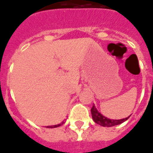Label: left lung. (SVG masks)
Returning <instances> with one entry per match:
<instances>
[{
    "label": "left lung",
    "mask_w": 153,
    "mask_h": 153,
    "mask_svg": "<svg viewBox=\"0 0 153 153\" xmlns=\"http://www.w3.org/2000/svg\"><path fill=\"white\" fill-rule=\"evenodd\" d=\"M91 113H92V116H93L94 122L102 126H104V127H111V126L120 125L123 122H125V120H127L130 116L129 115L128 117H126L125 119H121V120H111V119L106 118L101 113L98 112L94 106H93L92 109H91Z\"/></svg>",
    "instance_id": "1"
}]
</instances>
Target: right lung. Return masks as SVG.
Instances as JSON below:
<instances>
[{
    "label": "right lung",
    "mask_w": 153,
    "mask_h": 153,
    "mask_svg": "<svg viewBox=\"0 0 153 153\" xmlns=\"http://www.w3.org/2000/svg\"><path fill=\"white\" fill-rule=\"evenodd\" d=\"M65 123L64 121H62V123H60V124H58V125H51V126H47V128H56V127H59L60 125H62Z\"/></svg>",
    "instance_id": "add662e5"
}]
</instances>
